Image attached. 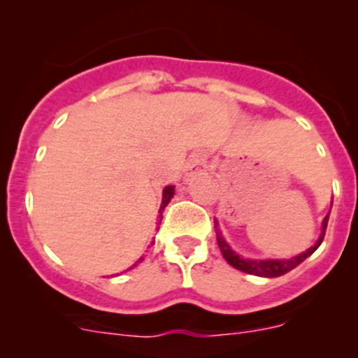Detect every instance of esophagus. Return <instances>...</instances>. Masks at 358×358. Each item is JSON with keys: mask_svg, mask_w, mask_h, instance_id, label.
Returning a JSON list of instances; mask_svg holds the SVG:
<instances>
[{"mask_svg": "<svg viewBox=\"0 0 358 358\" xmlns=\"http://www.w3.org/2000/svg\"><path fill=\"white\" fill-rule=\"evenodd\" d=\"M206 168H208V157H206L204 152L192 154L189 157V161H187V171L190 175H197V173L206 171Z\"/></svg>", "mask_w": 358, "mask_h": 358, "instance_id": "1", "label": "esophagus"}]
</instances>
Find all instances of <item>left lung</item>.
I'll return each mask as SVG.
<instances>
[{
	"instance_id": "left-lung-1",
	"label": "left lung",
	"mask_w": 358,
	"mask_h": 358,
	"mask_svg": "<svg viewBox=\"0 0 358 358\" xmlns=\"http://www.w3.org/2000/svg\"><path fill=\"white\" fill-rule=\"evenodd\" d=\"M327 222H329V215L324 218L322 234H320V237H319V241L315 243V246H312L308 251L301 252V255L294 256V258H291V259H244V258H241L239 255H236L232 249H230L229 244L225 243V239H223L220 234H218V237H216V241H218V248H220V251H222L223 258H225L227 262L234 266V268L241 270V272L251 273V275L280 277V275H284V273L289 272V270L296 268L299 263L305 262V259L308 258V256L312 255V252L315 251L320 244H322L324 236H326Z\"/></svg>"
}]
</instances>
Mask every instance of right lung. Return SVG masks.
Masks as SVG:
<instances>
[{"label":"right lung","mask_w":358,"mask_h":358,"mask_svg":"<svg viewBox=\"0 0 358 358\" xmlns=\"http://www.w3.org/2000/svg\"><path fill=\"white\" fill-rule=\"evenodd\" d=\"M173 194H175V187L173 185H169V187H166L164 189V192H162V202H161V208H159V213H162L164 211V208L166 206H168V202H169V199H171L173 197ZM159 218H162V215H159ZM161 223V222H159ZM143 259V258H142ZM142 259H138V262H142ZM136 262V263H138ZM136 263L133 266H136Z\"/></svg>","instance_id":"add662e5"}]
</instances>
